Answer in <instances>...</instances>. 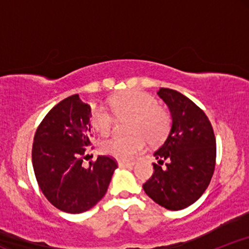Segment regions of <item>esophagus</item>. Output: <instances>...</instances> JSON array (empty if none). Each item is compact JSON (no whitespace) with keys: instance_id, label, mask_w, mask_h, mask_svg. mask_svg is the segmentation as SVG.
I'll return each instance as SVG.
<instances>
[{"instance_id":"34e87169","label":"esophagus","mask_w":249,"mask_h":249,"mask_svg":"<svg viewBox=\"0 0 249 249\" xmlns=\"http://www.w3.org/2000/svg\"><path fill=\"white\" fill-rule=\"evenodd\" d=\"M118 165L121 167H132L134 165L133 161H128V162H125V161H119Z\"/></svg>"}]
</instances>
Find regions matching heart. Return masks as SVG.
Instances as JSON below:
<instances>
[{
	"mask_svg": "<svg viewBox=\"0 0 249 249\" xmlns=\"http://www.w3.org/2000/svg\"><path fill=\"white\" fill-rule=\"evenodd\" d=\"M110 107L118 119L131 118L127 125V137L113 136L101 142L104 154L130 160L141 153L147 141L159 144L167 137L171 128V117L158 101L148 93L130 90L119 93L110 101ZM91 125L101 136H107L112 131L115 119L104 107H95L91 111Z\"/></svg>",
	"mask_w": 249,
	"mask_h": 249,
	"instance_id": "1",
	"label": "heart"
}]
</instances>
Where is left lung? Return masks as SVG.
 I'll return each mask as SVG.
<instances>
[{
	"instance_id": "left-lung-1",
	"label": "left lung",
	"mask_w": 249,
	"mask_h": 249,
	"mask_svg": "<svg viewBox=\"0 0 249 249\" xmlns=\"http://www.w3.org/2000/svg\"><path fill=\"white\" fill-rule=\"evenodd\" d=\"M158 96L170 108L172 126L154 152L158 164H153L154 172L142 188L160 206L184 210L210 185L215 168V136L204 111L186 96L166 88H160Z\"/></svg>"
}]
</instances>
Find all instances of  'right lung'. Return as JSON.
Instances as JSON below:
<instances>
[{
  "instance_id": "1",
  "label": "right lung",
  "mask_w": 249,
  "mask_h": 249,
  "mask_svg": "<svg viewBox=\"0 0 249 249\" xmlns=\"http://www.w3.org/2000/svg\"><path fill=\"white\" fill-rule=\"evenodd\" d=\"M90 105L72 95L55 105L37 127L33 144V166L44 196L58 210L83 213L107 193L117 161L98 156L83 166L85 147L93 137Z\"/></svg>"
}]
</instances>
